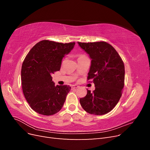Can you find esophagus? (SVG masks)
<instances>
[{
    "label": "esophagus",
    "instance_id": "34e87169",
    "mask_svg": "<svg viewBox=\"0 0 150 150\" xmlns=\"http://www.w3.org/2000/svg\"><path fill=\"white\" fill-rule=\"evenodd\" d=\"M78 88H79V86L76 85V84H74V85H72V86H71V88H72V89H74Z\"/></svg>",
    "mask_w": 150,
    "mask_h": 150
}]
</instances>
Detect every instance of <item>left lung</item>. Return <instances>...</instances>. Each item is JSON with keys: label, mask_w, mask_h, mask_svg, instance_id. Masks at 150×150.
I'll use <instances>...</instances> for the list:
<instances>
[{"label": "left lung", "mask_w": 150, "mask_h": 150, "mask_svg": "<svg viewBox=\"0 0 150 150\" xmlns=\"http://www.w3.org/2000/svg\"><path fill=\"white\" fill-rule=\"evenodd\" d=\"M91 59L88 79L95 86L93 93L79 99L89 114L103 115L111 111L118 103L125 84V65L111 45L106 42H79Z\"/></svg>", "instance_id": "left-lung-1"}]
</instances>
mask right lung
<instances>
[{
	"label": "right lung",
	"instance_id": "1",
	"mask_svg": "<svg viewBox=\"0 0 150 150\" xmlns=\"http://www.w3.org/2000/svg\"><path fill=\"white\" fill-rule=\"evenodd\" d=\"M74 45L75 42L63 44L43 40L26 56L21 69L22 91L31 108L39 114L53 115L64 105L71 87L55 86L52 74L60 70L62 58Z\"/></svg>",
	"mask_w": 150,
	"mask_h": 150
}]
</instances>
